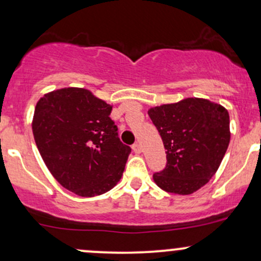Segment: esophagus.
<instances>
[{
	"mask_svg": "<svg viewBox=\"0 0 261 261\" xmlns=\"http://www.w3.org/2000/svg\"><path fill=\"white\" fill-rule=\"evenodd\" d=\"M132 149H133L134 153H137V154H139L140 151H142V146H140L139 143H134V144L132 145Z\"/></svg>",
	"mask_w": 261,
	"mask_h": 261,
	"instance_id": "obj_1",
	"label": "esophagus"
}]
</instances>
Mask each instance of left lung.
<instances>
[{
	"instance_id": "left-lung-1",
	"label": "left lung",
	"mask_w": 261,
	"mask_h": 261,
	"mask_svg": "<svg viewBox=\"0 0 261 261\" xmlns=\"http://www.w3.org/2000/svg\"><path fill=\"white\" fill-rule=\"evenodd\" d=\"M166 149V166L155 172L158 186L170 194L190 195L216 174L230 139L229 115L221 105L185 98L148 111Z\"/></svg>"
}]
</instances>
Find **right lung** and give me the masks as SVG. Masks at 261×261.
Instances as JSON below:
<instances>
[{"instance_id": "1", "label": "right lung", "mask_w": 261, "mask_h": 261, "mask_svg": "<svg viewBox=\"0 0 261 261\" xmlns=\"http://www.w3.org/2000/svg\"><path fill=\"white\" fill-rule=\"evenodd\" d=\"M112 106L89 90L67 87L44 95L34 110V140L58 182L81 197L110 191L121 180L130 146L111 119Z\"/></svg>"}]
</instances>
